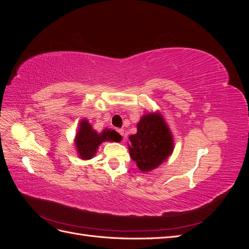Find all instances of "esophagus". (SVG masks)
Returning a JSON list of instances; mask_svg holds the SVG:
<instances>
[{"mask_svg":"<svg viewBox=\"0 0 249 249\" xmlns=\"http://www.w3.org/2000/svg\"><path fill=\"white\" fill-rule=\"evenodd\" d=\"M117 132H118L120 135H122V136H124V129H118Z\"/></svg>","mask_w":249,"mask_h":249,"instance_id":"34e87169","label":"esophagus"}]
</instances>
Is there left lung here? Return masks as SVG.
Instances as JSON below:
<instances>
[{
	"label": "left lung",
	"mask_w": 249,
	"mask_h": 249,
	"mask_svg": "<svg viewBox=\"0 0 249 249\" xmlns=\"http://www.w3.org/2000/svg\"><path fill=\"white\" fill-rule=\"evenodd\" d=\"M132 160L142 172L157 168L173 152V138L160 113L143 115L137 124V133L129 137Z\"/></svg>",
	"instance_id": "obj_1"
}]
</instances>
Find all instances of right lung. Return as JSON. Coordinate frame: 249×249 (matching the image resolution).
I'll list each match as a JSON object with an SVG mask.
<instances>
[{
    "label": "right lung",
    "instance_id": "obj_1",
    "mask_svg": "<svg viewBox=\"0 0 249 249\" xmlns=\"http://www.w3.org/2000/svg\"><path fill=\"white\" fill-rule=\"evenodd\" d=\"M120 140H122V136L114 130L105 129L102 133H97L86 119H83L79 124L74 143H76L77 152L81 159L89 160L92 159L97 148L104 141L119 142Z\"/></svg>",
    "mask_w": 249,
    "mask_h": 249
}]
</instances>
